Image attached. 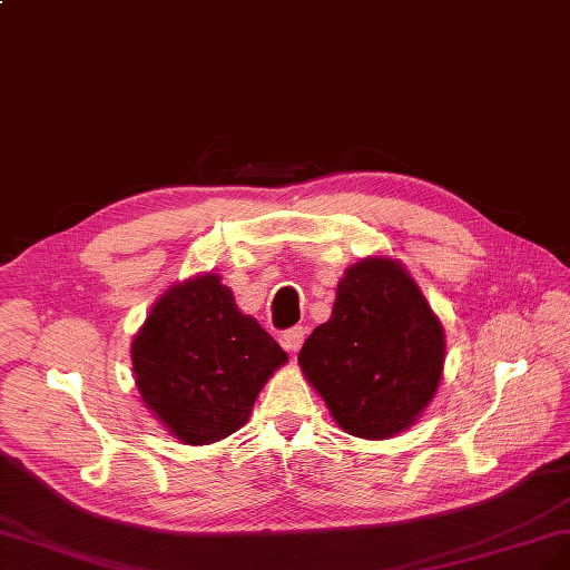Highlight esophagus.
Masks as SVG:
<instances>
[{
  "label": "esophagus",
  "mask_w": 570,
  "mask_h": 570,
  "mask_svg": "<svg viewBox=\"0 0 570 570\" xmlns=\"http://www.w3.org/2000/svg\"><path fill=\"white\" fill-rule=\"evenodd\" d=\"M304 327H289V330H285L283 335H281V344H283V348H287V351H299L302 348V344H304Z\"/></svg>",
  "instance_id": "34e87169"
}]
</instances>
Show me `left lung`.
I'll return each mask as SVG.
<instances>
[{
  "mask_svg": "<svg viewBox=\"0 0 570 570\" xmlns=\"http://www.w3.org/2000/svg\"><path fill=\"white\" fill-rule=\"evenodd\" d=\"M443 353V327L420 287L382 257L346 271L299 365L346 434L377 441L401 434L434 399Z\"/></svg>",
  "mask_w": 570,
  "mask_h": 570,
  "instance_id": "obj_1",
  "label": "left lung"
}]
</instances>
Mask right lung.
Listing matches in <instances>:
<instances>
[{
    "label": "right lung",
    "mask_w": 570,
    "mask_h": 570,
    "mask_svg": "<svg viewBox=\"0 0 570 570\" xmlns=\"http://www.w3.org/2000/svg\"><path fill=\"white\" fill-rule=\"evenodd\" d=\"M285 361L281 344L243 316L214 273L167 289L131 344L144 403L188 445L238 431Z\"/></svg>",
    "instance_id": "right-lung-1"
}]
</instances>
